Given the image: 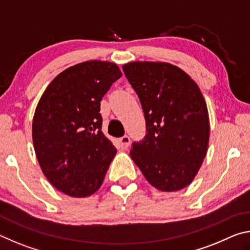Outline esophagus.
<instances>
[{"label":"esophagus","instance_id":"esophagus-1","mask_svg":"<svg viewBox=\"0 0 250 250\" xmlns=\"http://www.w3.org/2000/svg\"><path fill=\"white\" fill-rule=\"evenodd\" d=\"M119 145L121 146V149H126L130 146V137L129 135H124L119 139Z\"/></svg>","mask_w":250,"mask_h":250}]
</instances>
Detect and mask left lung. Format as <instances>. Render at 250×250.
I'll return each instance as SVG.
<instances>
[{
    "label": "left lung",
    "mask_w": 250,
    "mask_h": 250,
    "mask_svg": "<svg viewBox=\"0 0 250 250\" xmlns=\"http://www.w3.org/2000/svg\"><path fill=\"white\" fill-rule=\"evenodd\" d=\"M122 69L146 119V134L132 143L131 159L160 191L186 188L208 146V111L200 88L179 67L167 62H133Z\"/></svg>",
    "instance_id": "1"
}]
</instances>
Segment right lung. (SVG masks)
Returning <instances> with one entry per match:
<instances>
[{"instance_id": "obj_1", "label": "right lung", "mask_w": 250, "mask_h": 250, "mask_svg": "<svg viewBox=\"0 0 250 250\" xmlns=\"http://www.w3.org/2000/svg\"><path fill=\"white\" fill-rule=\"evenodd\" d=\"M121 76L113 62H84L59 74L39 101L34 149L50 184L66 195L94 194L115 158L116 147L101 131L100 101Z\"/></svg>"}]
</instances>
